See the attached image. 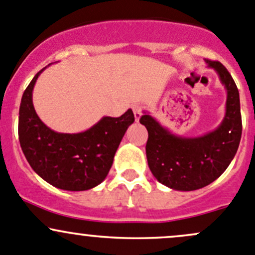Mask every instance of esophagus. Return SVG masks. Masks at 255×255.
<instances>
[{"instance_id":"34e87169","label":"esophagus","mask_w":255,"mask_h":255,"mask_svg":"<svg viewBox=\"0 0 255 255\" xmlns=\"http://www.w3.org/2000/svg\"><path fill=\"white\" fill-rule=\"evenodd\" d=\"M133 112H134V118H135V121H139V118L142 117V111H143V109H142V106H139V105H133Z\"/></svg>"}]
</instances>
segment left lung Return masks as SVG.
Instances as JSON below:
<instances>
[{"instance_id": "left-lung-1", "label": "left lung", "mask_w": 255, "mask_h": 255, "mask_svg": "<svg viewBox=\"0 0 255 255\" xmlns=\"http://www.w3.org/2000/svg\"><path fill=\"white\" fill-rule=\"evenodd\" d=\"M227 90L226 115L212 132L196 138L171 134L150 115L139 122L148 130L146 160L159 182L173 190L192 191L215 181L228 168L241 142L242 116L239 92L235 80L220 61L206 60Z\"/></svg>"}]
</instances>
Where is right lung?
<instances>
[{
    "instance_id": "add662e5",
    "label": "right lung",
    "mask_w": 255,
    "mask_h": 255,
    "mask_svg": "<svg viewBox=\"0 0 255 255\" xmlns=\"http://www.w3.org/2000/svg\"><path fill=\"white\" fill-rule=\"evenodd\" d=\"M44 69L23 92L18 118L20 148L33 170L53 186L68 191L92 189L106 179L134 115L128 110L121 117H104L81 133L54 132L38 117L32 101L33 87Z\"/></svg>"
}]
</instances>
